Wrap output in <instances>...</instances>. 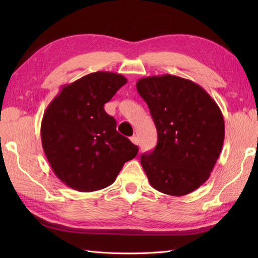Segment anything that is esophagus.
Here are the masks:
<instances>
[{"instance_id":"34e87169","label":"esophagus","mask_w":258,"mask_h":258,"mask_svg":"<svg viewBox=\"0 0 258 258\" xmlns=\"http://www.w3.org/2000/svg\"><path fill=\"white\" fill-rule=\"evenodd\" d=\"M131 141H132V143H134L135 145H139L140 143L139 138H136V136H132V138H131Z\"/></svg>"}]
</instances>
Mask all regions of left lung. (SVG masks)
Returning <instances> with one entry per match:
<instances>
[{"label":"left lung","instance_id":"left-lung-1","mask_svg":"<svg viewBox=\"0 0 258 258\" xmlns=\"http://www.w3.org/2000/svg\"><path fill=\"white\" fill-rule=\"evenodd\" d=\"M157 130L154 151L141 157L152 187L172 196L189 194L204 184L225 138L220 107L193 81L164 74L136 83Z\"/></svg>","mask_w":258,"mask_h":258}]
</instances>
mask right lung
<instances>
[{"mask_svg": "<svg viewBox=\"0 0 258 258\" xmlns=\"http://www.w3.org/2000/svg\"><path fill=\"white\" fill-rule=\"evenodd\" d=\"M126 78L98 71L64 85L48 104L41 123L42 146L54 174L79 191L111 185L138 146L116 131L104 111Z\"/></svg>", "mask_w": 258, "mask_h": 258, "instance_id": "right-lung-1", "label": "right lung"}]
</instances>
